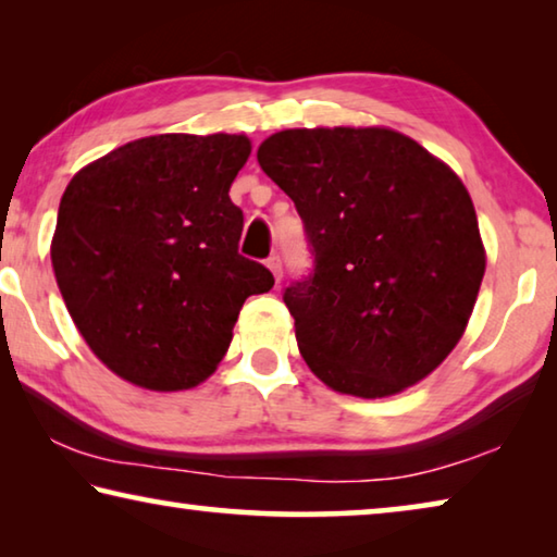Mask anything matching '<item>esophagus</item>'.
<instances>
[{
  "instance_id": "obj_1",
  "label": "esophagus",
  "mask_w": 557,
  "mask_h": 557,
  "mask_svg": "<svg viewBox=\"0 0 557 557\" xmlns=\"http://www.w3.org/2000/svg\"><path fill=\"white\" fill-rule=\"evenodd\" d=\"M268 268L272 270V275H275V280L280 282L282 280V258L280 256H270L268 258Z\"/></svg>"
}]
</instances>
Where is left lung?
Masks as SVG:
<instances>
[{
	"label": "left lung",
	"mask_w": 557,
	"mask_h": 557,
	"mask_svg": "<svg viewBox=\"0 0 557 557\" xmlns=\"http://www.w3.org/2000/svg\"><path fill=\"white\" fill-rule=\"evenodd\" d=\"M258 162L295 201L314 258L282 299L317 379L385 398L435 371L465 334L486 268L459 176L385 127L285 129Z\"/></svg>",
	"instance_id": "obj_1"
}]
</instances>
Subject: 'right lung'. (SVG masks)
I'll use <instances>...</instances> for the list:
<instances>
[{
  "mask_svg": "<svg viewBox=\"0 0 557 557\" xmlns=\"http://www.w3.org/2000/svg\"><path fill=\"white\" fill-rule=\"evenodd\" d=\"M245 135H154L112 149L65 186L51 243L78 332L112 373L149 391L209 379L243 301L275 277L243 258L231 184Z\"/></svg>",
  "mask_w": 557,
  "mask_h": 557,
  "instance_id": "1",
  "label": "right lung"
}]
</instances>
